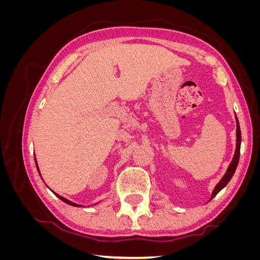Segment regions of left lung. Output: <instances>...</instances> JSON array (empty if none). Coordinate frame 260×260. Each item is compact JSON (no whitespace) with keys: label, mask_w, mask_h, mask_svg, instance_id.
<instances>
[{"label":"left lung","mask_w":260,"mask_h":260,"mask_svg":"<svg viewBox=\"0 0 260 260\" xmlns=\"http://www.w3.org/2000/svg\"><path fill=\"white\" fill-rule=\"evenodd\" d=\"M235 120H237V146H235V153L233 156V159L230 162L229 167H228L226 171L224 176L221 178V180L219 181L218 184L215 186L214 191L211 193L210 196V200H212L215 198V196L222 190V188L229 183V181L231 180V178L233 177L235 169L238 167V164H239V159H240V148H241V141H242V137H241V129H240V124H239V120H238V117L235 116ZM209 200V201H210Z\"/></svg>","instance_id":"8db88e82"}]
</instances>
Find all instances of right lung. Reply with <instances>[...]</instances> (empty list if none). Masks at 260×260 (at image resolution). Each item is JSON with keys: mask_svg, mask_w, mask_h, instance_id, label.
I'll list each match as a JSON object with an SVG mask.
<instances>
[{"mask_svg": "<svg viewBox=\"0 0 260 260\" xmlns=\"http://www.w3.org/2000/svg\"><path fill=\"white\" fill-rule=\"evenodd\" d=\"M35 160H36V166H37V169H38V171H39V174H40V170H39V167H38V164H37V159H36V156H35ZM40 176H41V174H40ZM53 192V191H52ZM55 195L57 196V198L60 200V201H62L64 203H66V204H68V205H72V206H75V207H81L82 205H79V204H76V203H73V202H70V201H68L67 199H65V198H62V196H60V195H58L57 193H55V192H53ZM98 204V203H96Z\"/></svg>", "mask_w": 260, "mask_h": 260, "instance_id": "add662e5", "label": "right lung"}]
</instances>
